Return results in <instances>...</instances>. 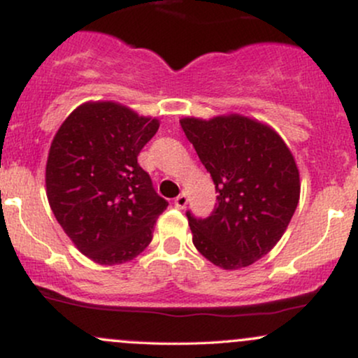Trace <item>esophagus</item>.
Returning <instances> with one entry per match:
<instances>
[{
    "instance_id": "1",
    "label": "esophagus",
    "mask_w": 358,
    "mask_h": 358,
    "mask_svg": "<svg viewBox=\"0 0 358 358\" xmlns=\"http://www.w3.org/2000/svg\"><path fill=\"white\" fill-rule=\"evenodd\" d=\"M187 203H188V199H187V195H185V193H180V195L175 199V207L176 208H185V207H187Z\"/></svg>"
}]
</instances>
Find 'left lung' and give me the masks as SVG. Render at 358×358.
I'll return each instance as SVG.
<instances>
[{
    "mask_svg": "<svg viewBox=\"0 0 358 358\" xmlns=\"http://www.w3.org/2000/svg\"><path fill=\"white\" fill-rule=\"evenodd\" d=\"M180 124L219 193L207 219L187 212L193 244L219 268L254 264L278 244L298 207L289 148L269 126L239 114Z\"/></svg>",
    "mask_w": 358,
    "mask_h": 358,
    "instance_id": "8db88e82",
    "label": "left lung"
}]
</instances>
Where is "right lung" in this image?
<instances>
[{"label":"right lung","instance_id":"add662e5","mask_svg":"<svg viewBox=\"0 0 358 358\" xmlns=\"http://www.w3.org/2000/svg\"><path fill=\"white\" fill-rule=\"evenodd\" d=\"M158 127V119L116 102H87L53 138L45 171L48 203L77 249L97 264L141 254L168 207L138 163Z\"/></svg>","mask_w":358,"mask_h":358}]
</instances>
